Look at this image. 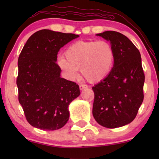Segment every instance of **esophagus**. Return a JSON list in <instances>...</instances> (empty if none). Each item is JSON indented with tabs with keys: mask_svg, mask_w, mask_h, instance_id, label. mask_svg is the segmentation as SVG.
<instances>
[{
	"mask_svg": "<svg viewBox=\"0 0 159 159\" xmlns=\"http://www.w3.org/2000/svg\"><path fill=\"white\" fill-rule=\"evenodd\" d=\"M87 88H88V85H87V84H80V90H83V89Z\"/></svg>",
	"mask_w": 159,
	"mask_h": 159,
	"instance_id": "34e87169",
	"label": "esophagus"
}]
</instances>
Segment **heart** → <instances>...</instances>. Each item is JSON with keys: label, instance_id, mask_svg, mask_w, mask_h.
I'll return each mask as SVG.
<instances>
[{"label": "heart", "instance_id": "b5f03b06", "mask_svg": "<svg viewBox=\"0 0 159 159\" xmlns=\"http://www.w3.org/2000/svg\"><path fill=\"white\" fill-rule=\"evenodd\" d=\"M64 58L58 59V65L68 77H77L81 70L83 77L90 83L103 81L111 72L116 61L112 44L106 40H79L67 48Z\"/></svg>", "mask_w": 159, "mask_h": 159}]
</instances>
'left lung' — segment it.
I'll use <instances>...</instances> for the list:
<instances>
[{
  "mask_svg": "<svg viewBox=\"0 0 159 159\" xmlns=\"http://www.w3.org/2000/svg\"><path fill=\"white\" fill-rule=\"evenodd\" d=\"M97 35L110 41L116 61L110 75L92 88L93 115L103 127H122L134 120L144 98L140 53L129 38L118 32L106 31Z\"/></svg>",
  "mask_w": 159,
  "mask_h": 159,
  "instance_id": "obj_1",
  "label": "left lung"
}]
</instances>
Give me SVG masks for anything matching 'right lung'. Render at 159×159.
Masks as SVG:
<instances>
[{"label":"right lung","instance_id":"add662e5","mask_svg":"<svg viewBox=\"0 0 159 159\" xmlns=\"http://www.w3.org/2000/svg\"><path fill=\"white\" fill-rule=\"evenodd\" d=\"M79 37L50 30L34 32L18 58V98L26 119L43 130H56L69 120V103L80 94L75 82L60 77L56 64L61 48Z\"/></svg>","mask_w":159,"mask_h":159}]
</instances>
